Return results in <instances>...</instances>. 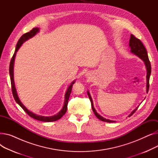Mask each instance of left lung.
Instances as JSON below:
<instances>
[{"label":"left lung","mask_w":158,"mask_h":158,"mask_svg":"<svg viewBox=\"0 0 158 158\" xmlns=\"http://www.w3.org/2000/svg\"><path fill=\"white\" fill-rule=\"evenodd\" d=\"M129 46L131 48V52L132 53L135 54V55L138 56L140 58V59H142L144 61V63L145 64L147 71V92H148V88H149V79H150V76H151V62L148 60L147 50H146L145 47H144L143 44H142V41H140V40L136 38L133 35H131V38L129 40ZM88 95L89 98L90 102H91V104H92L93 111H94V114H95L96 117L99 120H101L103 122H110V123L114 122V121H113V120L106 119L105 118L102 117V116H101L100 114L97 113V112L96 111V110H95L94 107L92 98V97H91V95L88 92ZM138 107H136V108L129 115V117H131V115L135 113V112L138 110Z\"/></svg>","instance_id":"left-lung-1"}]
</instances>
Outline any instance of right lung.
I'll return each mask as SVG.
<instances>
[{"label": "right lung", "instance_id": "add662e5", "mask_svg": "<svg viewBox=\"0 0 158 158\" xmlns=\"http://www.w3.org/2000/svg\"><path fill=\"white\" fill-rule=\"evenodd\" d=\"M39 31V29L38 27H35L33 28L32 30H31L29 32H27L26 33L23 34L20 38L19 39L17 44H16V47L15 48V53L11 58V61H10V79H11V89H12V93H13V97L15 98V101L16 102V103H18L21 107L22 108L26 111V113L29 115L31 117L35 118L37 120H40L42 122H54L56 120H57L60 119L65 114V113L66 112V110H67V106H68V101H69V98L70 97V95L71 94V91H72V86L73 84L74 83V81L72 82V84L70 85V86L69 87L67 91H66V94H65V100H64V104L63 106V109L58 113L57 114L54 115V116H52V117H42V116H39L37 115L35 113H33L32 112H31L29 110H28L26 107H25L23 104L20 102V99L17 95V94H16V88L15 86V83H14V80H13V64H14V61H15V55L16 52L18 51V50L19 49V48L20 47V46L22 45V44L26 41V40H27L28 39H29L30 38H32V36H34L36 33Z\"/></svg>", "mask_w": 158, "mask_h": 158}]
</instances>
